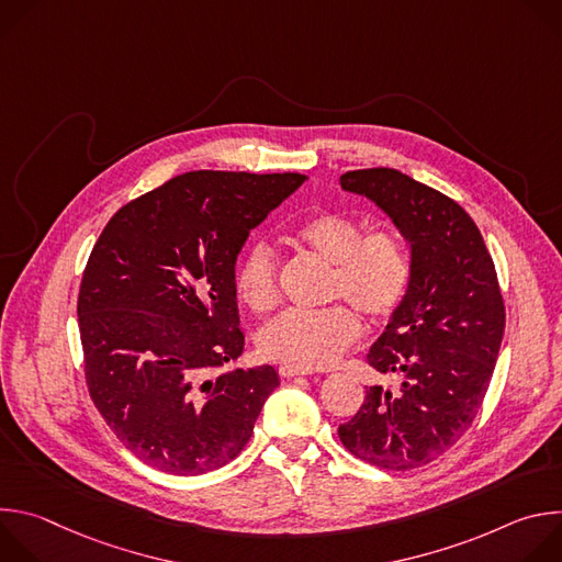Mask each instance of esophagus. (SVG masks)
Segmentation results:
<instances>
[{
	"label": "esophagus",
	"mask_w": 562,
	"mask_h": 562,
	"mask_svg": "<svg viewBox=\"0 0 562 562\" xmlns=\"http://www.w3.org/2000/svg\"><path fill=\"white\" fill-rule=\"evenodd\" d=\"M280 375L282 378H295V375H311V369H297L291 364H282L280 367Z\"/></svg>",
	"instance_id": "1"
}]
</instances>
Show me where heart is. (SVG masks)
<instances>
[{"instance_id": "b5f03b06", "label": "heart", "mask_w": 562, "mask_h": 562, "mask_svg": "<svg viewBox=\"0 0 562 562\" xmlns=\"http://www.w3.org/2000/svg\"><path fill=\"white\" fill-rule=\"evenodd\" d=\"M297 243L331 265L329 297L345 300L369 323L380 325L403 306L412 286V256L395 231L375 228L362 235V224L336 211L306 217L295 228ZM235 286L256 313H269L280 302L278 256L258 243L237 267ZM360 338V319L345 306L319 311H286L260 331L258 347L269 360L297 369L334 364Z\"/></svg>"}]
</instances>
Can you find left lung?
Masks as SVG:
<instances>
[{"label": "left lung", "instance_id": "1", "mask_svg": "<svg viewBox=\"0 0 562 562\" xmlns=\"http://www.w3.org/2000/svg\"><path fill=\"white\" fill-rule=\"evenodd\" d=\"M340 184L391 217L414 273L367 353L400 384L369 386L338 436L356 458L407 471L453 447L483 407L505 334L503 293L485 239L458 202L395 169L349 171Z\"/></svg>", "mask_w": 562, "mask_h": 562}]
</instances>
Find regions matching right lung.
I'll return each mask as SVG.
<instances>
[{
	"instance_id": "obj_1",
	"label": "right lung",
	"mask_w": 562,
	"mask_h": 562,
	"mask_svg": "<svg viewBox=\"0 0 562 562\" xmlns=\"http://www.w3.org/2000/svg\"><path fill=\"white\" fill-rule=\"evenodd\" d=\"M304 180L191 171L104 226L77 297L85 373L111 431L148 467L200 475L249 442L278 371L211 373L245 349L235 260Z\"/></svg>"
}]
</instances>
